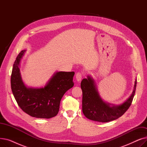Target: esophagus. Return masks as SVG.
I'll use <instances>...</instances> for the list:
<instances>
[{"label":"esophagus","instance_id":"1","mask_svg":"<svg viewBox=\"0 0 147 147\" xmlns=\"http://www.w3.org/2000/svg\"><path fill=\"white\" fill-rule=\"evenodd\" d=\"M83 74L82 73H80V72H79V73H78L76 74V79L77 81L80 82L81 80V79L82 78Z\"/></svg>","mask_w":147,"mask_h":147}]
</instances>
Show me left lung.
<instances>
[{
	"mask_svg": "<svg viewBox=\"0 0 147 147\" xmlns=\"http://www.w3.org/2000/svg\"><path fill=\"white\" fill-rule=\"evenodd\" d=\"M136 80L132 95L123 104L111 105L105 102L100 97L95 82L90 76L83 79L80 86L83 92L82 111L88 119L99 122H109L116 120L129 109L134 97Z\"/></svg>",
	"mask_w": 147,
	"mask_h": 147,
	"instance_id": "left-lung-1",
	"label": "left lung"
}]
</instances>
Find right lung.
I'll use <instances>...</instances> for the list:
<instances>
[{
    "instance_id": "add662e5",
    "label": "right lung",
    "mask_w": 147,
    "mask_h": 147,
    "mask_svg": "<svg viewBox=\"0 0 147 147\" xmlns=\"http://www.w3.org/2000/svg\"><path fill=\"white\" fill-rule=\"evenodd\" d=\"M26 51L18 54L12 68L11 85L14 98L21 110L30 116L40 119L55 117L59 111L61 98L74 86V72H57L44 87L27 88L22 80L19 68Z\"/></svg>"
}]
</instances>
